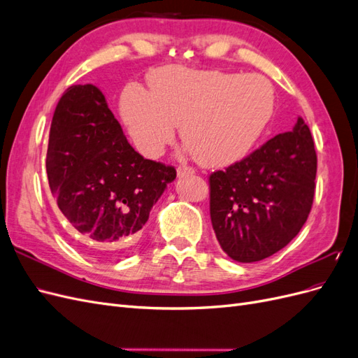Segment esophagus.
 <instances>
[{"mask_svg": "<svg viewBox=\"0 0 358 358\" xmlns=\"http://www.w3.org/2000/svg\"><path fill=\"white\" fill-rule=\"evenodd\" d=\"M188 175H194V169L188 167V166H179L178 167V176L183 178V176H188Z\"/></svg>", "mask_w": 358, "mask_h": 358, "instance_id": "obj_1", "label": "esophagus"}]
</instances>
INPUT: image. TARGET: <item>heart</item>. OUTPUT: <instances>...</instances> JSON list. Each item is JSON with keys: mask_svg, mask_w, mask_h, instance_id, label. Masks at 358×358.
Returning a JSON list of instances; mask_svg holds the SVG:
<instances>
[{"mask_svg": "<svg viewBox=\"0 0 358 358\" xmlns=\"http://www.w3.org/2000/svg\"><path fill=\"white\" fill-rule=\"evenodd\" d=\"M150 91L129 85L121 115L136 148L158 157L180 125V137L203 166L225 167L258 143L275 112L273 85L262 74L162 67L149 76Z\"/></svg>", "mask_w": 358, "mask_h": 358, "instance_id": "obj_1", "label": "heart"}]
</instances>
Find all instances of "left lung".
<instances>
[{
	"label": "left lung",
	"instance_id": "8db88e82",
	"mask_svg": "<svg viewBox=\"0 0 358 358\" xmlns=\"http://www.w3.org/2000/svg\"><path fill=\"white\" fill-rule=\"evenodd\" d=\"M317 152L301 117L251 155L209 176L210 220L222 251L239 263L287 246L306 222L315 194Z\"/></svg>",
	"mask_w": 358,
	"mask_h": 358
}]
</instances>
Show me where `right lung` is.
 <instances>
[{
    "label": "right lung",
    "mask_w": 358,
    "mask_h": 358,
    "mask_svg": "<svg viewBox=\"0 0 358 358\" xmlns=\"http://www.w3.org/2000/svg\"><path fill=\"white\" fill-rule=\"evenodd\" d=\"M46 171L52 196L83 249L101 258L136 245L152 206L176 178L175 167L136 152L91 83L73 85L59 99Z\"/></svg>",
    "instance_id": "right-lung-1"
}]
</instances>
